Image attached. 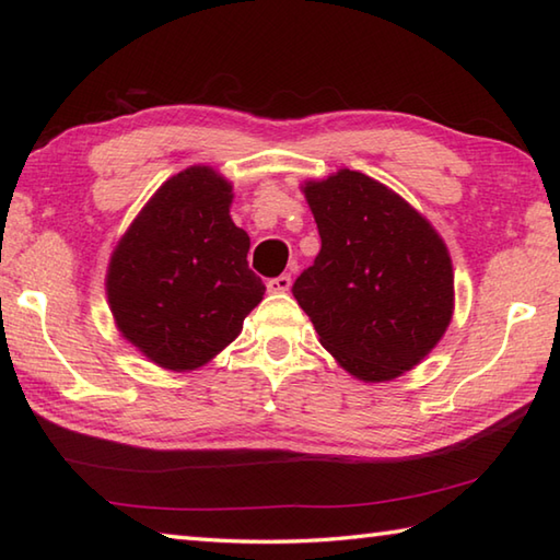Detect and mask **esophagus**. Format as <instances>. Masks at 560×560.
Wrapping results in <instances>:
<instances>
[{"instance_id":"1","label":"esophagus","mask_w":560,"mask_h":560,"mask_svg":"<svg viewBox=\"0 0 560 560\" xmlns=\"http://www.w3.org/2000/svg\"><path fill=\"white\" fill-rule=\"evenodd\" d=\"M289 289H291V277H289V273H281V277L267 281V291L269 293H289Z\"/></svg>"}]
</instances>
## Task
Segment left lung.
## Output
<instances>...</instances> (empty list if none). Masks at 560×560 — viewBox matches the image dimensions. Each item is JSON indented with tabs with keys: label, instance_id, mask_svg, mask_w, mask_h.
I'll return each mask as SVG.
<instances>
[{
	"label": "left lung",
	"instance_id": "obj_1",
	"mask_svg": "<svg viewBox=\"0 0 560 560\" xmlns=\"http://www.w3.org/2000/svg\"><path fill=\"white\" fill-rule=\"evenodd\" d=\"M301 189L323 247L293 295L319 343L363 383L411 371L455 313L445 241L395 189L359 171L341 168Z\"/></svg>",
	"mask_w": 560,
	"mask_h": 560
}]
</instances>
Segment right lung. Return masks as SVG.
Instances as JSON below:
<instances>
[{"mask_svg": "<svg viewBox=\"0 0 560 560\" xmlns=\"http://www.w3.org/2000/svg\"><path fill=\"white\" fill-rule=\"evenodd\" d=\"M231 201L233 185L219 171L189 165L153 192L110 255L115 327L163 371L189 373L217 359L265 295Z\"/></svg>", "mask_w": 560, "mask_h": 560, "instance_id": "obj_1", "label": "right lung"}]
</instances>
